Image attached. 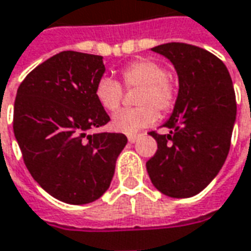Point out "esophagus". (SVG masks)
<instances>
[{
    "label": "esophagus",
    "instance_id": "esophagus-1",
    "mask_svg": "<svg viewBox=\"0 0 251 251\" xmlns=\"http://www.w3.org/2000/svg\"><path fill=\"white\" fill-rule=\"evenodd\" d=\"M138 137H140L138 134H130V136L127 137V140H129V143H136L138 140Z\"/></svg>",
    "mask_w": 251,
    "mask_h": 251
}]
</instances>
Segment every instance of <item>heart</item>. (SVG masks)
Segmentation results:
<instances>
[{
	"label": "heart",
	"mask_w": 251,
	"mask_h": 251,
	"mask_svg": "<svg viewBox=\"0 0 251 251\" xmlns=\"http://www.w3.org/2000/svg\"><path fill=\"white\" fill-rule=\"evenodd\" d=\"M121 80L127 89L140 88L136 110H124L111 120L115 131L136 134L157 121V110L170 111L175 103V87L166 76L162 65L152 59L143 58L131 62L121 71ZM96 100L106 111H117L124 98L121 85L113 78L103 77L95 89Z\"/></svg>",
	"instance_id": "1"
}]
</instances>
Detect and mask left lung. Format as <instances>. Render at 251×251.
Returning <instances> with one entry per match:
<instances>
[{
	"label": "left lung",
	"mask_w": 251,
	"mask_h": 251,
	"mask_svg": "<svg viewBox=\"0 0 251 251\" xmlns=\"http://www.w3.org/2000/svg\"><path fill=\"white\" fill-rule=\"evenodd\" d=\"M151 51L174 65L178 96L163 126L168 134L147 162L152 185L174 199L193 197L211 183L227 159L236 120V101L227 66L212 52L186 43H166Z\"/></svg>",
	"instance_id": "1"
}]
</instances>
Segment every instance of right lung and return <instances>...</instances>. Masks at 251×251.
<instances>
[{"instance_id":"1","label":"right lung","mask_w":251,"mask_h":251,"mask_svg":"<svg viewBox=\"0 0 251 251\" xmlns=\"http://www.w3.org/2000/svg\"><path fill=\"white\" fill-rule=\"evenodd\" d=\"M103 57L62 51L31 72L17 89L13 131L28 171L54 199L89 204L106 193L127 138L95 133L110 117L95 89Z\"/></svg>"}]
</instances>
